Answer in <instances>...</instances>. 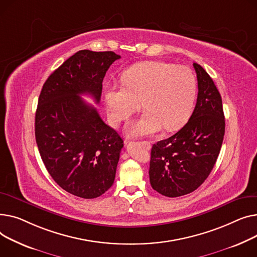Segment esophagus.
<instances>
[{
    "label": "esophagus",
    "mask_w": 257,
    "mask_h": 257,
    "mask_svg": "<svg viewBox=\"0 0 257 257\" xmlns=\"http://www.w3.org/2000/svg\"><path fill=\"white\" fill-rule=\"evenodd\" d=\"M141 144L142 145H144L145 147H147V148H150V146H152V143H150L149 141H142L141 142Z\"/></svg>",
    "instance_id": "esophagus-1"
}]
</instances>
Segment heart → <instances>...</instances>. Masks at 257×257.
Listing matches in <instances>:
<instances>
[{"label": "heart", "instance_id": "obj_1", "mask_svg": "<svg viewBox=\"0 0 257 257\" xmlns=\"http://www.w3.org/2000/svg\"><path fill=\"white\" fill-rule=\"evenodd\" d=\"M123 85H108L104 98L112 123L119 124L138 112H146L126 125L130 136L173 132L189 120L197 94L194 73L185 66L162 61L136 64L123 74Z\"/></svg>", "mask_w": 257, "mask_h": 257}]
</instances>
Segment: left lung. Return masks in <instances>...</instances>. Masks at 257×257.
I'll list each match as a JSON object with an SVG mask.
<instances>
[{"instance_id": "8db88e82", "label": "left lung", "mask_w": 257, "mask_h": 257, "mask_svg": "<svg viewBox=\"0 0 257 257\" xmlns=\"http://www.w3.org/2000/svg\"><path fill=\"white\" fill-rule=\"evenodd\" d=\"M198 96L183 128L153 145L149 180L167 197H179L200 187L213 170L225 134L222 98L208 73L193 63Z\"/></svg>"}]
</instances>
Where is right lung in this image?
Here are the masks:
<instances>
[{
	"label": "right lung",
	"mask_w": 257,
	"mask_h": 257,
	"mask_svg": "<svg viewBox=\"0 0 257 257\" xmlns=\"http://www.w3.org/2000/svg\"><path fill=\"white\" fill-rule=\"evenodd\" d=\"M120 56L83 50L43 84L35 115V138L45 168L66 192L85 199L108 191L123 140L81 94L98 103L105 72Z\"/></svg>",
	"instance_id": "add662e5"
}]
</instances>
